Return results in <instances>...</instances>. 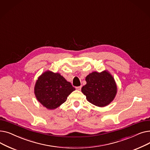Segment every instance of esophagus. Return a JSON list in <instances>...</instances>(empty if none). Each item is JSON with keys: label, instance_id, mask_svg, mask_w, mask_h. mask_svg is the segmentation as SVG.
<instances>
[{"label": "esophagus", "instance_id": "esophagus-1", "mask_svg": "<svg viewBox=\"0 0 150 150\" xmlns=\"http://www.w3.org/2000/svg\"><path fill=\"white\" fill-rule=\"evenodd\" d=\"M76 89L77 90H78V91H80V90L81 89V86H78V87H76Z\"/></svg>", "mask_w": 150, "mask_h": 150}]
</instances>
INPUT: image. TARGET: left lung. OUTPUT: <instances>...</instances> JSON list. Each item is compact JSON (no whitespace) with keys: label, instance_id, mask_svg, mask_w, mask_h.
Masks as SVG:
<instances>
[{"label":"left lung","instance_id":"obj_1","mask_svg":"<svg viewBox=\"0 0 150 150\" xmlns=\"http://www.w3.org/2000/svg\"><path fill=\"white\" fill-rule=\"evenodd\" d=\"M86 84L81 92L91 103L98 107H105L114 100L117 87L112 75L108 70L93 72L86 77Z\"/></svg>","mask_w":150,"mask_h":150}]
</instances>
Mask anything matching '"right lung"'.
<instances>
[{
    "mask_svg": "<svg viewBox=\"0 0 150 150\" xmlns=\"http://www.w3.org/2000/svg\"><path fill=\"white\" fill-rule=\"evenodd\" d=\"M75 89L59 73L47 70L39 76L35 85L37 100L48 109H54L67 100Z\"/></svg>",
    "mask_w": 150,
    "mask_h": 150,
    "instance_id": "add662e5",
    "label": "right lung"
}]
</instances>
